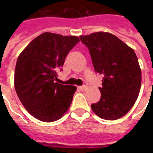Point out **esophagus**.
<instances>
[{
	"label": "esophagus",
	"mask_w": 153,
	"mask_h": 153,
	"mask_svg": "<svg viewBox=\"0 0 153 153\" xmlns=\"http://www.w3.org/2000/svg\"><path fill=\"white\" fill-rule=\"evenodd\" d=\"M79 89H80V90H81V91H85V90H86V88H87V86H86V84H84L83 86H79Z\"/></svg>",
	"instance_id": "1"
}]
</instances>
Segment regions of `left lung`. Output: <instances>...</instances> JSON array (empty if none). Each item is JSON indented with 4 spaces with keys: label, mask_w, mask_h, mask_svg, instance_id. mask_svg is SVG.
I'll return each instance as SVG.
<instances>
[{
    "label": "left lung",
    "mask_w": 153,
    "mask_h": 153,
    "mask_svg": "<svg viewBox=\"0 0 153 153\" xmlns=\"http://www.w3.org/2000/svg\"><path fill=\"white\" fill-rule=\"evenodd\" d=\"M89 48L96 72L103 75L99 102L91 105L105 120L122 117L135 104L141 86V70L133 48L109 32L80 36Z\"/></svg>",
    "instance_id": "8db88e82"
}]
</instances>
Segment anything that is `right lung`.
Masks as SVG:
<instances>
[{"instance_id":"right-lung-1","label":"right lung","mask_w":153,"mask_h":153,"mask_svg":"<svg viewBox=\"0 0 153 153\" xmlns=\"http://www.w3.org/2000/svg\"><path fill=\"white\" fill-rule=\"evenodd\" d=\"M79 41L74 36L44 32L18 57L14 74L16 92L26 110L39 121H57L70 108L76 86L58 83L57 73Z\"/></svg>"}]
</instances>
